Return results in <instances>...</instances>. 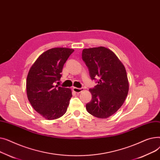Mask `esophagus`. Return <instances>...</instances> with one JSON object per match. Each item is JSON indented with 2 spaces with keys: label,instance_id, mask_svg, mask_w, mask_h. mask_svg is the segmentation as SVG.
I'll use <instances>...</instances> for the list:
<instances>
[{
  "label": "esophagus",
  "instance_id": "obj_1",
  "mask_svg": "<svg viewBox=\"0 0 160 160\" xmlns=\"http://www.w3.org/2000/svg\"><path fill=\"white\" fill-rule=\"evenodd\" d=\"M73 91L75 92V93H80V92L83 91V90H84V89L83 88H73Z\"/></svg>",
  "mask_w": 160,
  "mask_h": 160
}]
</instances>
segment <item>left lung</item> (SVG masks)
Instances as JSON below:
<instances>
[{
    "label": "left lung",
    "mask_w": 160,
    "mask_h": 160,
    "mask_svg": "<svg viewBox=\"0 0 160 160\" xmlns=\"http://www.w3.org/2000/svg\"><path fill=\"white\" fill-rule=\"evenodd\" d=\"M82 56L91 78H98V84L89 89L92 99L86 110L98 118H108L119 110L127 97L129 83L125 67L113 51L104 47L84 48Z\"/></svg>",
    "instance_id": "left-lung-1"
}]
</instances>
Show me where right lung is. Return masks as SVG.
<instances>
[{"mask_svg": "<svg viewBox=\"0 0 160 160\" xmlns=\"http://www.w3.org/2000/svg\"><path fill=\"white\" fill-rule=\"evenodd\" d=\"M74 50L63 47L50 48L39 56L29 70L28 99L33 109L47 120L63 116L69 104L71 90L55 84L60 80L63 65Z\"/></svg>", "mask_w": 160, "mask_h": 160, "instance_id": "right-lung-1", "label": "right lung"}]
</instances>
